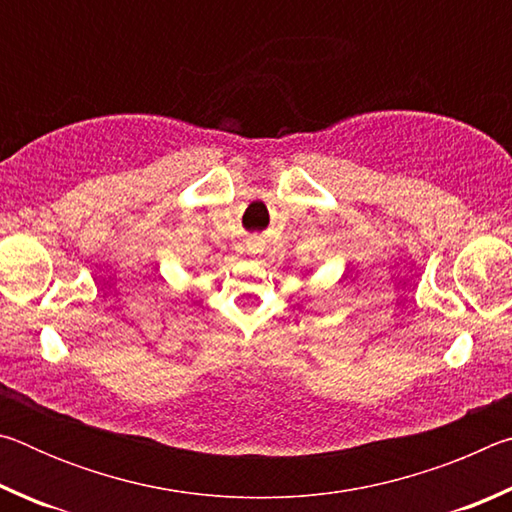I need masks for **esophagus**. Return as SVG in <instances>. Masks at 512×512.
Wrapping results in <instances>:
<instances>
[{
  "label": "esophagus",
  "mask_w": 512,
  "mask_h": 512,
  "mask_svg": "<svg viewBox=\"0 0 512 512\" xmlns=\"http://www.w3.org/2000/svg\"><path fill=\"white\" fill-rule=\"evenodd\" d=\"M259 244H262V241H259L257 237H250V239H248V250H250V253H257Z\"/></svg>",
  "instance_id": "34e87169"
}]
</instances>
